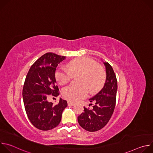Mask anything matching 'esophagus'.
<instances>
[{"label": "esophagus", "mask_w": 153, "mask_h": 153, "mask_svg": "<svg viewBox=\"0 0 153 153\" xmlns=\"http://www.w3.org/2000/svg\"><path fill=\"white\" fill-rule=\"evenodd\" d=\"M68 105L69 106H74L75 104H74V103L70 102V101H68Z\"/></svg>", "instance_id": "obj_1"}]
</instances>
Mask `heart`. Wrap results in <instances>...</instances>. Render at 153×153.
Returning <instances> with one entry per match:
<instances>
[{"label": "heart", "instance_id": "obj_1", "mask_svg": "<svg viewBox=\"0 0 153 153\" xmlns=\"http://www.w3.org/2000/svg\"><path fill=\"white\" fill-rule=\"evenodd\" d=\"M80 74L79 86L68 85L62 91V96L69 101L76 102L85 99L88 95L89 88L92 93L99 90L104 83L105 72L103 68L91 59L80 57L71 60L67 68L59 67L55 72L56 80L63 85L68 83L72 75Z\"/></svg>", "mask_w": 153, "mask_h": 153}]
</instances>
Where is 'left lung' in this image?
<instances>
[{
	"label": "left lung",
	"mask_w": 153,
	"mask_h": 153,
	"mask_svg": "<svg viewBox=\"0 0 153 153\" xmlns=\"http://www.w3.org/2000/svg\"><path fill=\"white\" fill-rule=\"evenodd\" d=\"M103 64L106 74L104 86L96 95L89 99L91 103H94L92 110L84 107V112L77 117L80 126L90 132L97 131L107 124L116 105L117 91L116 74L108 62H103Z\"/></svg>",
	"instance_id": "left-lung-1"
}]
</instances>
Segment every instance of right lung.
<instances>
[{
  "label": "right lung",
  "instance_id": "add662e5",
  "mask_svg": "<svg viewBox=\"0 0 153 153\" xmlns=\"http://www.w3.org/2000/svg\"><path fill=\"white\" fill-rule=\"evenodd\" d=\"M65 57L47 53L33 63L27 75L22 91L24 103L29 120L39 129L48 131L56 127L68 105L61 98L56 105L48 101L50 96L59 95L55 72Z\"/></svg>",
  "mask_w": 153,
  "mask_h": 153
}]
</instances>
